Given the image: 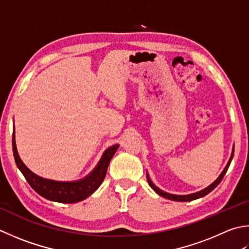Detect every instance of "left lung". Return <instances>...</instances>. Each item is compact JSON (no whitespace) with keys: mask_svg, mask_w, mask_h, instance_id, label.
I'll return each mask as SVG.
<instances>
[{"mask_svg":"<svg viewBox=\"0 0 249 249\" xmlns=\"http://www.w3.org/2000/svg\"><path fill=\"white\" fill-rule=\"evenodd\" d=\"M233 154H234V147H233V149H232L231 157H230V159H229V160H228V164L226 165L225 169L222 170V173H221L220 175H219V177H218L212 184H209L208 187H206L205 189L201 190V191H198V192L191 193V194H186V196H177V194L167 193V192L163 191V190H160V188H158L157 186H155V184H154L152 181H151V179H150L149 175H148V173H147L148 183L150 184V187L152 188V189L154 190V191L159 194V196H163V197H165V198H168V199H170V201H176V202H190V201H193V199H197V198H199V197H203V196H207V194H208L209 192H212L213 190L215 189V188L218 186V184L221 182V180H222L223 176H225L226 173H227V170H228V168H229V166H230L231 160H232V159H233Z\"/></svg>","mask_w":249,"mask_h":249,"instance_id":"1","label":"left lung"}]
</instances>
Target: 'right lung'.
I'll return each mask as SVG.
<instances>
[{
  "mask_svg": "<svg viewBox=\"0 0 249 249\" xmlns=\"http://www.w3.org/2000/svg\"><path fill=\"white\" fill-rule=\"evenodd\" d=\"M119 147L120 144H113L105 150L95 168L84 178L74 180V181H57V180L38 176L24 165L17 151L16 140H15V127L13 131V152L17 167L34 191L44 198L58 203H77L91 196L104 181L110 160L113 158Z\"/></svg>",
  "mask_w": 249,
  "mask_h": 249,
  "instance_id": "add662e5",
  "label": "right lung"
}]
</instances>
